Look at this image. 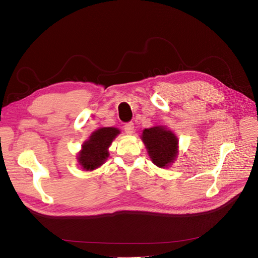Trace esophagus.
Masks as SVG:
<instances>
[{
  "instance_id": "34e87169",
  "label": "esophagus",
  "mask_w": 258,
  "mask_h": 258,
  "mask_svg": "<svg viewBox=\"0 0 258 258\" xmlns=\"http://www.w3.org/2000/svg\"><path fill=\"white\" fill-rule=\"evenodd\" d=\"M124 131L127 134V135H132L134 133V123L133 122H127L124 124Z\"/></svg>"
}]
</instances>
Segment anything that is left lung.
Listing matches in <instances>:
<instances>
[{"instance_id": "8db88e82", "label": "left lung", "mask_w": 258, "mask_h": 258, "mask_svg": "<svg viewBox=\"0 0 258 258\" xmlns=\"http://www.w3.org/2000/svg\"><path fill=\"white\" fill-rule=\"evenodd\" d=\"M142 140L157 166L166 167L175 160L178 140L171 131L162 126L145 128L142 133Z\"/></svg>"}]
</instances>
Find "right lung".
Wrapping results in <instances>:
<instances>
[{"instance_id": "add662e5", "label": "right lung", "mask_w": 258, "mask_h": 258, "mask_svg": "<svg viewBox=\"0 0 258 258\" xmlns=\"http://www.w3.org/2000/svg\"><path fill=\"white\" fill-rule=\"evenodd\" d=\"M119 133V130L115 127H102L92 134L82 145L78 158L84 170L92 171L103 164L108 157L107 149Z\"/></svg>"}]
</instances>
